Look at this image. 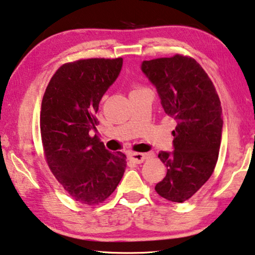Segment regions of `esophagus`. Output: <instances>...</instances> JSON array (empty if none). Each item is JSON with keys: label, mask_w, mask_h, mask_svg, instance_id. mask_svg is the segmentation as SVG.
Instances as JSON below:
<instances>
[{"label": "esophagus", "mask_w": 255, "mask_h": 255, "mask_svg": "<svg viewBox=\"0 0 255 255\" xmlns=\"http://www.w3.org/2000/svg\"><path fill=\"white\" fill-rule=\"evenodd\" d=\"M147 156L148 154H146V153H130V154H129V159H130L134 163H142Z\"/></svg>", "instance_id": "34e87169"}]
</instances>
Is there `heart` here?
I'll use <instances>...</instances> for the list:
<instances>
[{
  "label": "heart",
  "mask_w": 255,
  "mask_h": 255,
  "mask_svg": "<svg viewBox=\"0 0 255 255\" xmlns=\"http://www.w3.org/2000/svg\"><path fill=\"white\" fill-rule=\"evenodd\" d=\"M136 90H138V88H136ZM136 90H135V91H136Z\"/></svg>",
  "instance_id": "b5f03b06"
}]
</instances>
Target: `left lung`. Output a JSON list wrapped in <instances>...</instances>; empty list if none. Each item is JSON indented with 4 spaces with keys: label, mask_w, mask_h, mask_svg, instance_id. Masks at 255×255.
Wrapping results in <instances>:
<instances>
[{
    "label": "left lung",
    "mask_w": 255,
    "mask_h": 255,
    "mask_svg": "<svg viewBox=\"0 0 255 255\" xmlns=\"http://www.w3.org/2000/svg\"><path fill=\"white\" fill-rule=\"evenodd\" d=\"M142 70L156 87L164 112L177 124L171 132L175 151L159 153L167 175L155 191L165 200L183 203L216 168L224 124L219 96L207 72L191 56L144 61Z\"/></svg>",
    "instance_id": "left-lung-1"
}]
</instances>
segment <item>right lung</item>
<instances>
[{"mask_svg":"<svg viewBox=\"0 0 255 255\" xmlns=\"http://www.w3.org/2000/svg\"><path fill=\"white\" fill-rule=\"evenodd\" d=\"M123 58L80 59L62 64L48 83L40 109L45 161L72 199L85 205L103 203L123 178L124 153H111L90 130L104 93L117 79Z\"/></svg>","mask_w":255,"mask_h":255,"instance_id":"obj_1","label":"right lung"}]
</instances>
